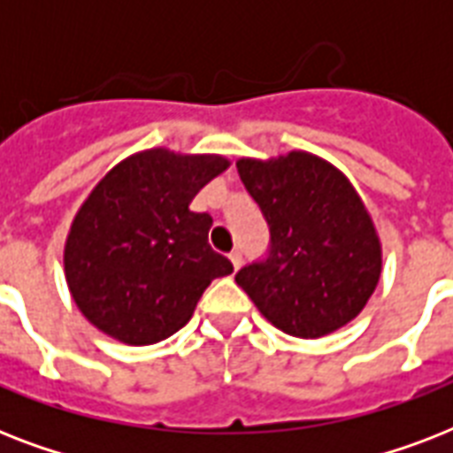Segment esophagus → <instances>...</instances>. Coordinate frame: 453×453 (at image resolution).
<instances>
[{
  "label": "esophagus",
  "mask_w": 453,
  "mask_h": 453,
  "mask_svg": "<svg viewBox=\"0 0 453 453\" xmlns=\"http://www.w3.org/2000/svg\"><path fill=\"white\" fill-rule=\"evenodd\" d=\"M230 263H233L234 270H240V265H242V254H240V251H233V254H230Z\"/></svg>",
  "instance_id": "1"
}]
</instances>
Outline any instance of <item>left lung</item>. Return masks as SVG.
Segmentation results:
<instances>
[{
	"mask_svg": "<svg viewBox=\"0 0 453 453\" xmlns=\"http://www.w3.org/2000/svg\"><path fill=\"white\" fill-rule=\"evenodd\" d=\"M237 171L268 223L270 247L234 282L289 336H326L355 319L379 284L380 244L350 180L308 152L240 159Z\"/></svg>",
	"mask_w": 453,
	"mask_h": 453,
	"instance_id": "left-lung-1",
	"label": "left lung"
}]
</instances>
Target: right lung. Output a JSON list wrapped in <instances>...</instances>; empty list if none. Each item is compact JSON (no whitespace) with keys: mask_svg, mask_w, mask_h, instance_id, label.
<instances>
[{"mask_svg":"<svg viewBox=\"0 0 453 453\" xmlns=\"http://www.w3.org/2000/svg\"><path fill=\"white\" fill-rule=\"evenodd\" d=\"M227 169L219 155L155 148L124 159L77 211L65 244L74 303L103 334L129 345L169 338L199 296L233 263L209 247V213L190 211L209 180Z\"/></svg>","mask_w":453,"mask_h":453,"instance_id":"right-lung-1","label":"right lung"}]
</instances>
